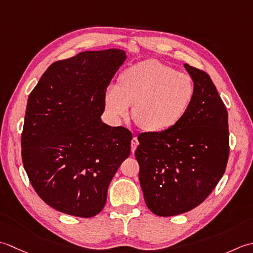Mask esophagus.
<instances>
[{
  "mask_svg": "<svg viewBox=\"0 0 253 253\" xmlns=\"http://www.w3.org/2000/svg\"><path fill=\"white\" fill-rule=\"evenodd\" d=\"M137 145H138V140H137V137H136V136H133L132 141H131V152H132V153L135 152V149H136Z\"/></svg>",
  "mask_w": 253,
  "mask_h": 253,
  "instance_id": "34e87169",
  "label": "esophagus"
}]
</instances>
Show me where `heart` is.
I'll use <instances>...</instances> for the list:
<instances>
[{
  "instance_id": "heart-1",
  "label": "heart",
  "mask_w": 253,
  "mask_h": 253,
  "mask_svg": "<svg viewBox=\"0 0 253 253\" xmlns=\"http://www.w3.org/2000/svg\"><path fill=\"white\" fill-rule=\"evenodd\" d=\"M192 77L179 73L157 60H145L126 69L119 85L111 84L105 92V109L110 120L119 123L132 117L142 130L167 131L187 113L194 97Z\"/></svg>"
}]
</instances>
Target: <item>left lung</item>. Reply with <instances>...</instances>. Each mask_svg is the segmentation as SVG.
Instances as JSON below:
<instances>
[{
  "label": "left lung",
  "instance_id": "left-lung-1",
  "mask_svg": "<svg viewBox=\"0 0 253 253\" xmlns=\"http://www.w3.org/2000/svg\"><path fill=\"white\" fill-rule=\"evenodd\" d=\"M194 97L177 126L142 133L135 151L147 208L158 216L193 210L213 191L229 155L228 113L209 74L184 64Z\"/></svg>",
  "mask_w": 253,
  "mask_h": 253
}]
</instances>
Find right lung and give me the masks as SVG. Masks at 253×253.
Listing matches in <instances>:
<instances>
[{
	"mask_svg": "<svg viewBox=\"0 0 253 253\" xmlns=\"http://www.w3.org/2000/svg\"><path fill=\"white\" fill-rule=\"evenodd\" d=\"M126 60V51L107 49L54 62L28 97L24 168L35 191L59 212L97 215L118 168L130 156L131 132L100 118L107 87Z\"/></svg>",
	"mask_w": 253,
	"mask_h": 253,
	"instance_id": "obj_1",
	"label": "right lung"
}]
</instances>
